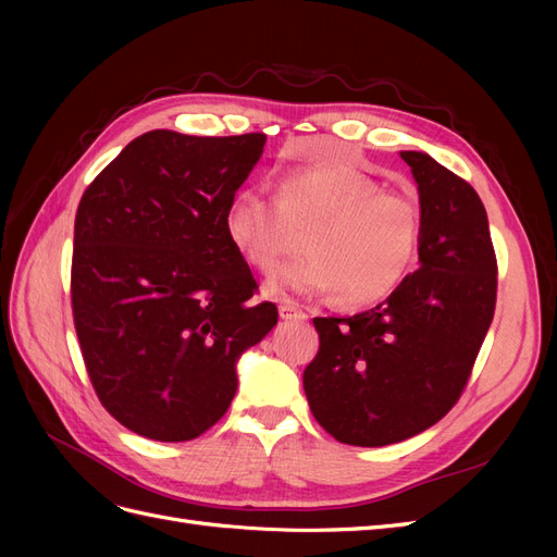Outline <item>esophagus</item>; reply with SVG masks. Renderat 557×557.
Returning <instances> with one entry per match:
<instances>
[{
    "label": "esophagus",
    "instance_id": "obj_1",
    "mask_svg": "<svg viewBox=\"0 0 557 557\" xmlns=\"http://www.w3.org/2000/svg\"><path fill=\"white\" fill-rule=\"evenodd\" d=\"M278 313H281L283 320H305V318H307V313L301 311V307L297 305V301H290V299L281 301Z\"/></svg>",
    "mask_w": 557,
    "mask_h": 557
}]
</instances>
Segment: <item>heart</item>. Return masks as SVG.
Returning a JSON list of instances; mask_svg holds the SVG:
<instances>
[{
  "mask_svg": "<svg viewBox=\"0 0 557 557\" xmlns=\"http://www.w3.org/2000/svg\"><path fill=\"white\" fill-rule=\"evenodd\" d=\"M225 232L239 256L260 274L299 248L301 258L269 281L272 295L325 293L348 307H364L399 288L423 239V209L407 193L346 166H307L285 174L276 199L242 190L225 209Z\"/></svg>",
  "mask_w": 557,
  "mask_h": 557,
  "instance_id": "heart-1",
  "label": "heart"
}]
</instances>
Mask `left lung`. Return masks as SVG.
I'll list each match as a JSON object with an SVG mask.
<instances>
[{
  "label": "left lung",
  "instance_id": "left-lung-1",
  "mask_svg": "<svg viewBox=\"0 0 557 557\" xmlns=\"http://www.w3.org/2000/svg\"><path fill=\"white\" fill-rule=\"evenodd\" d=\"M423 209L420 267L374 309L313 318L305 369L313 418L336 442L387 446L432 428L460 399L497 301L483 201L444 164L401 150Z\"/></svg>",
  "mask_w": 557,
  "mask_h": 557
}]
</instances>
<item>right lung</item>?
I'll use <instances>...</instances> for the list:
<instances>
[{
    "instance_id": "obj_1",
    "label": "right lung",
    "mask_w": 557,
    "mask_h": 557,
    "mask_svg": "<svg viewBox=\"0 0 557 557\" xmlns=\"http://www.w3.org/2000/svg\"><path fill=\"white\" fill-rule=\"evenodd\" d=\"M267 134L129 141L81 197L72 311L102 407L146 440L190 442L225 416L237 360L276 325L225 232Z\"/></svg>"
}]
</instances>
